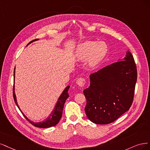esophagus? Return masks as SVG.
Instances as JSON below:
<instances>
[{
  "mask_svg": "<svg viewBox=\"0 0 150 150\" xmlns=\"http://www.w3.org/2000/svg\"><path fill=\"white\" fill-rule=\"evenodd\" d=\"M85 79L83 78V77H80V78H79L76 80L77 85L80 86V87H83V86H84V85H85Z\"/></svg>",
  "mask_w": 150,
  "mask_h": 150,
  "instance_id": "obj_1",
  "label": "esophagus"
}]
</instances>
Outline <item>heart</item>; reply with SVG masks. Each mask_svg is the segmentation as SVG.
Wrapping results in <instances>:
<instances>
[{
	"label": "heart",
	"instance_id": "obj_1",
	"mask_svg": "<svg viewBox=\"0 0 150 150\" xmlns=\"http://www.w3.org/2000/svg\"><path fill=\"white\" fill-rule=\"evenodd\" d=\"M105 54L102 43L95 44V42L86 41L79 45L76 52L77 57L81 60H85L90 57L88 63L90 66H94L103 58Z\"/></svg>",
	"mask_w": 150,
	"mask_h": 150
}]
</instances>
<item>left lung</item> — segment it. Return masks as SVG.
I'll list each match as a JSON object with an SVG mask.
<instances>
[{
    "instance_id": "obj_1",
    "label": "left lung",
    "mask_w": 150,
    "mask_h": 150,
    "mask_svg": "<svg viewBox=\"0 0 150 150\" xmlns=\"http://www.w3.org/2000/svg\"><path fill=\"white\" fill-rule=\"evenodd\" d=\"M90 85L83 90L88 118L94 123H112L132 105L137 70L129 50L126 57L90 75Z\"/></svg>"
}]
</instances>
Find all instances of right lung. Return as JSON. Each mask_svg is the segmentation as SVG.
<instances>
[{
    "label": "right lung",
    "mask_w": 150,
    "mask_h": 150,
    "mask_svg": "<svg viewBox=\"0 0 150 150\" xmlns=\"http://www.w3.org/2000/svg\"><path fill=\"white\" fill-rule=\"evenodd\" d=\"M37 40H38V39H35V40H33L30 41L29 43H28V45L30 44V43L34 42V41H36ZM13 77H14V79H15V69H14V71H13ZM69 88H70V86H67L65 88V89L64 90V91H63V93L60 95L59 100H58V101L55 105L54 110L52 112V113L50 115V117L48 118L45 121H43V122H40V123H34V122H32V121H30L29 119H28L27 118V117H25V115H24L22 112V111L21 110L20 108L18 107L17 102L16 94H15V92H14V85L13 86V96L14 101H15V103L17 105V107L18 108L19 110H21V112L22 113V115H23V117H25L28 121V122H29L30 123H31L32 125H33V126L35 127H37V128H49L51 127L55 126V125L58 123H59V122L60 121L62 116L63 109H64L65 102L66 100L67 99V98L69 96V95L68 93Z\"/></svg>",
    "instance_id": "obj_1"
}]
</instances>
